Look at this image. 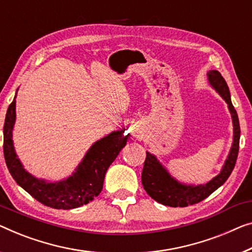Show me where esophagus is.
<instances>
[{"mask_svg":"<svg viewBox=\"0 0 252 252\" xmlns=\"http://www.w3.org/2000/svg\"><path fill=\"white\" fill-rule=\"evenodd\" d=\"M131 134H132L134 139H141L142 136H144V131H142L141 126L134 125L131 127Z\"/></svg>","mask_w":252,"mask_h":252,"instance_id":"1","label":"esophagus"}]
</instances>
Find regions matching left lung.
<instances>
[{
  "mask_svg": "<svg viewBox=\"0 0 252 252\" xmlns=\"http://www.w3.org/2000/svg\"><path fill=\"white\" fill-rule=\"evenodd\" d=\"M208 81L212 87L222 96V98L227 103L228 110L233 122V144L228 154L227 159L219 175L205 185L200 186H187L176 181L172 178L159 160L153 154L146 153V159L141 173V183L150 197L159 204L170 206V207H187L189 205H194L210 196L214 191L224 185V182L231 175L235 166L236 158L239 153L240 142V123L238 113H236L233 104L231 102L230 90H228L226 81L224 80L219 71L210 70L207 73Z\"/></svg>",
  "mask_w": 252,
  "mask_h": 252,
  "instance_id": "8db88e82",
  "label": "left lung"
}]
</instances>
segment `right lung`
I'll return each instance as SVG.
<instances>
[{
  "label": "right lung",
  "instance_id": "obj_1",
  "mask_svg": "<svg viewBox=\"0 0 252 252\" xmlns=\"http://www.w3.org/2000/svg\"><path fill=\"white\" fill-rule=\"evenodd\" d=\"M14 122L16 97L9 105L3 126V153L9 172L14 181L30 196L47 207L55 209L78 208L98 196L103 189L107 168L127 140V136L123 133L125 131H113L89 148L72 175L59 182H47L28 173L17 157L12 140Z\"/></svg>",
  "mask_w": 252,
  "mask_h": 252
}]
</instances>
